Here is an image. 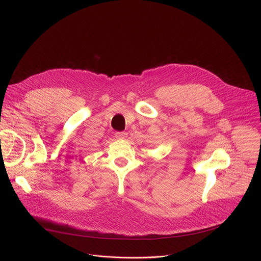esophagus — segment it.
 Segmentation results:
<instances>
[{
	"label": "esophagus",
	"mask_w": 261,
	"mask_h": 261,
	"mask_svg": "<svg viewBox=\"0 0 261 261\" xmlns=\"http://www.w3.org/2000/svg\"><path fill=\"white\" fill-rule=\"evenodd\" d=\"M127 133L126 132H117L116 133V137L118 138V139H126L127 138Z\"/></svg>",
	"instance_id": "esophagus-1"
}]
</instances>
